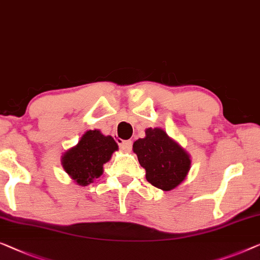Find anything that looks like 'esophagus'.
I'll return each mask as SVG.
<instances>
[{
    "instance_id": "esophagus-1",
    "label": "esophagus",
    "mask_w": 260,
    "mask_h": 260,
    "mask_svg": "<svg viewBox=\"0 0 260 260\" xmlns=\"http://www.w3.org/2000/svg\"><path fill=\"white\" fill-rule=\"evenodd\" d=\"M121 148L124 151H130L131 148H133V142L131 141H123L121 143Z\"/></svg>"
}]
</instances>
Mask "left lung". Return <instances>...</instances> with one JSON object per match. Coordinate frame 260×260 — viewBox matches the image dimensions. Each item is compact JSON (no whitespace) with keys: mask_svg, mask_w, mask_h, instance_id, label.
I'll return each mask as SVG.
<instances>
[{"mask_svg":"<svg viewBox=\"0 0 260 260\" xmlns=\"http://www.w3.org/2000/svg\"><path fill=\"white\" fill-rule=\"evenodd\" d=\"M149 183L163 191H171L186 179L191 159L175 139L160 127L145 129V137L133 145Z\"/></svg>","mask_w":260,"mask_h":260,"instance_id":"left-lung-1","label":"left lung"}]
</instances>
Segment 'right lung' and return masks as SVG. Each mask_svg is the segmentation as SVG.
Segmentation results:
<instances>
[{"instance_id": "obj_1", "label": "right lung", "mask_w": 260, "mask_h": 260, "mask_svg": "<svg viewBox=\"0 0 260 260\" xmlns=\"http://www.w3.org/2000/svg\"><path fill=\"white\" fill-rule=\"evenodd\" d=\"M117 150V143L111 136H104L96 129L88 130L76 145L63 153L61 163L75 183L86 186L102 176L103 165Z\"/></svg>"}]
</instances>
